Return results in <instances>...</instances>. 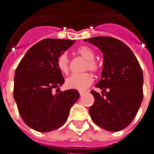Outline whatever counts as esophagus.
<instances>
[{
    "instance_id": "obj_1",
    "label": "esophagus",
    "mask_w": 154,
    "mask_h": 154,
    "mask_svg": "<svg viewBox=\"0 0 154 154\" xmlns=\"http://www.w3.org/2000/svg\"><path fill=\"white\" fill-rule=\"evenodd\" d=\"M85 91H80V96H83V95H84V94H85Z\"/></svg>"
}]
</instances>
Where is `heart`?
Returning <instances> with one entry per match:
<instances>
[{
    "instance_id": "1",
    "label": "heart",
    "mask_w": 154,
    "mask_h": 154,
    "mask_svg": "<svg viewBox=\"0 0 154 154\" xmlns=\"http://www.w3.org/2000/svg\"><path fill=\"white\" fill-rule=\"evenodd\" d=\"M77 54L86 59V63L83 67V70H89L92 73H98L101 69L99 62L94 60V52L86 46H81L77 49ZM57 65L59 69L63 74H67L70 69V60L67 54H62L57 60ZM93 82V77L91 74L85 72L81 74H74L66 80L65 85L68 89H74L78 91H83L90 86Z\"/></svg>"
}]
</instances>
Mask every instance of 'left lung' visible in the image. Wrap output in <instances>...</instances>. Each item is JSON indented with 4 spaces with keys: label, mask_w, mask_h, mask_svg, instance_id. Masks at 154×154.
I'll return each instance as SVG.
<instances>
[{
    "label": "left lung",
    "mask_w": 154,
    "mask_h": 154,
    "mask_svg": "<svg viewBox=\"0 0 154 154\" xmlns=\"http://www.w3.org/2000/svg\"><path fill=\"white\" fill-rule=\"evenodd\" d=\"M103 54L101 79L96 85L102 94L91 91L94 103L89 109L92 120L105 130L116 132L133 121L143 99V73L132 51L111 37L85 39Z\"/></svg>",
    "instance_id": "left-lung-1"
}]
</instances>
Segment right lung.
Returning a JSON list of instances; mask_svg holds the SVG:
<instances>
[{
	"mask_svg": "<svg viewBox=\"0 0 154 154\" xmlns=\"http://www.w3.org/2000/svg\"><path fill=\"white\" fill-rule=\"evenodd\" d=\"M74 43L73 40L44 39L27 51L16 68L14 98L23 121L38 132L62 127L80 97L77 90L60 92L59 89L64 78L57 60Z\"/></svg>",
	"mask_w": 154,
	"mask_h": 154,
	"instance_id": "1",
	"label": "right lung"
}]
</instances>
